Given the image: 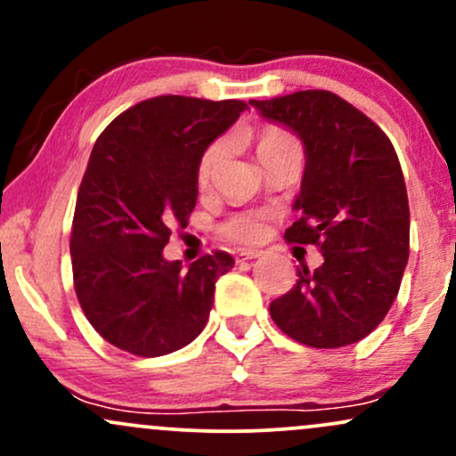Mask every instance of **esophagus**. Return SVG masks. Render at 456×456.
<instances>
[{"label":"esophagus","mask_w":456,"mask_h":456,"mask_svg":"<svg viewBox=\"0 0 456 456\" xmlns=\"http://www.w3.org/2000/svg\"><path fill=\"white\" fill-rule=\"evenodd\" d=\"M261 253L259 250H242V253L235 255V259L238 261H253V259H259Z\"/></svg>","instance_id":"obj_1"}]
</instances>
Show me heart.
Listing matches in <instances>:
<instances>
[{
  "label": "heart",
  "instance_id": "b5f03b06",
  "mask_svg": "<svg viewBox=\"0 0 456 456\" xmlns=\"http://www.w3.org/2000/svg\"><path fill=\"white\" fill-rule=\"evenodd\" d=\"M294 145H297V141L291 137L289 133H285V130L281 128L261 130L257 137L259 160L265 159V156H270L272 151H279L282 148H294ZM224 151H227V141L224 139H216L214 143L208 145L197 165L199 186L203 188L210 184L214 171H216L218 165H221ZM265 229H268V224H265V216L261 212L233 214V216L223 224V233L227 235L232 242H238V244L259 242V240L265 235Z\"/></svg>",
  "mask_w": 456,
  "mask_h": 456
}]
</instances>
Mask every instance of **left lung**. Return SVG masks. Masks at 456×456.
I'll list each match as a JSON object with an SVG mask.
<instances>
[{
    "label": "left lung",
    "instance_id": "obj_1",
    "mask_svg": "<svg viewBox=\"0 0 456 456\" xmlns=\"http://www.w3.org/2000/svg\"><path fill=\"white\" fill-rule=\"evenodd\" d=\"M261 118L305 145V175L285 232L317 244L323 264L270 305L287 337L308 347L352 345L379 326L410 259V203L390 139L354 104L326 90L250 101Z\"/></svg>",
    "mask_w": 456,
    "mask_h": 456
}]
</instances>
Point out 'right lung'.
I'll list each match as a JSON object with an SVG mask.
<instances>
[{
  "instance_id": "add662e5",
  "label": "right lung",
  "mask_w": 456,
  "mask_h": 456,
  "mask_svg": "<svg viewBox=\"0 0 456 456\" xmlns=\"http://www.w3.org/2000/svg\"><path fill=\"white\" fill-rule=\"evenodd\" d=\"M242 101L159 96L113 119L94 143L72 218V276L86 317L115 347L156 358L182 349L210 317L216 250L184 270L162 255L171 224L197 203V165L244 111Z\"/></svg>"
}]
</instances>
